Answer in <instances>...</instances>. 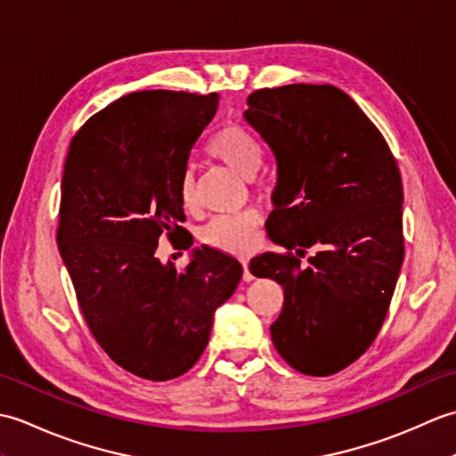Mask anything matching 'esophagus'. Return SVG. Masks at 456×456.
I'll use <instances>...</instances> for the list:
<instances>
[{"label":"esophagus","mask_w":456,"mask_h":456,"mask_svg":"<svg viewBox=\"0 0 456 456\" xmlns=\"http://www.w3.org/2000/svg\"><path fill=\"white\" fill-rule=\"evenodd\" d=\"M255 276L253 274H250V270H248V263H247V260H243V280H245V282H250V280H253Z\"/></svg>","instance_id":"1"}]
</instances>
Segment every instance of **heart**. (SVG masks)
Returning a JSON list of instances; mask_svg holds the SVG:
<instances>
[{
	"label": "heart",
	"instance_id": "heart-1",
	"mask_svg": "<svg viewBox=\"0 0 456 456\" xmlns=\"http://www.w3.org/2000/svg\"><path fill=\"white\" fill-rule=\"evenodd\" d=\"M208 152L245 178L253 176L263 162V144L258 142L253 133H248L237 123H229L213 134L208 142ZM178 196L186 209L196 208V178H193L191 170L182 174ZM258 223L260 217L255 209L227 213V216L209 219L201 227L200 239L208 247L223 250V253L247 255L256 243Z\"/></svg>",
	"mask_w": 456,
	"mask_h": 456
}]
</instances>
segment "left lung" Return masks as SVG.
<instances>
[{
    "mask_svg": "<svg viewBox=\"0 0 456 456\" xmlns=\"http://www.w3.org/2000/svg\"><path fill=\"white\" fill-rule=\"evenodd\" d=\"M247 103V123L276 159L268 237L289 250L248 268L284 288L270 325L280 356L302 374L331 376L366 353L388 314L403 263L400 168L335 86L265 88ZM307 248L316 253L302 265Z\"/></svg>",
    "mask_w": 456,
    "mask_h": 456,
    "instance_id": "8db88e82",
    "label": "left lung"
}]
</instances>
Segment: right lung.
<instances>
[{
    "instance_id": "add662e5",
    "label": "right lung",
    "mask_w": 456,
    "mask_h": 456,
    "mask_svg": "<svg viewBox=\"0 0 456 456\" xmlns=\"http://www.w3.org/2000/svg\"><path fill=\"white\" fill-rule=\"evenodd\" d=\"M217 103V94L123 95L84 123L64 162L56 243L82 315L115 364L152 382L198 362L243 276L211 247L193 248L183 270L154 255L162 235L186 233L178 183Z\"/></svg>"
}]
</instances>
